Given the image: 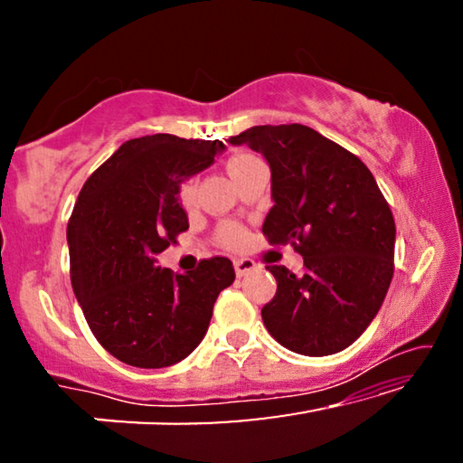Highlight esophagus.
<instances>
[{
	"label": "esophagus",
	"instance_id": "obj_1",
	"mask_svg": "<svg viewBox=\"0 0 463 463\" xmlns=\"http://www.w3.org/2000/svg\"><path fill=\"white\" fill-rule=\"evenodd\" d=\"M233 269H236V276H238V278H242V276L249 274V271L257 269V263L252 261V259H249V257L236 259V261H233Z\"/></svg>",
	"mask_w": 463,
	"mask_h": 463
}]
</instances>
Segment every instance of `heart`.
<instances>
[{
  "instance_id": "b5f03b06",
  "label": "heart",
  "mask_w": 463,
  "mask_h": 463,
  "mask_svg": "<svg viewBox=\"0 0 463 463\" xmlns=\"http://www.w3.org/2000/svg\"><path fill=\"white\" fill-rule=\"evenodd\" d=\"M250 160H257V157L250 156V154H236L230 162H227V168H230V173H232V170H236L238 166H242V164L250 162ZM195 200H198V187H195V181L194 179L183 181L181 187H179V204L185 208V211H192V208L195 206ZM240 240H242V230H240L238 225L227 223L219 230V242L221 244L238 246Z\"/></svg>"
}]
</instances>
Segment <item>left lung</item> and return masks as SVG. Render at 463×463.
Instances as JSON below:
<instances>
[{
	"mask_svg": "<svg viewBox=\"0 0 463 463\" xmlns=\"http://www.w3.org/2000/svg\"><path fill=\"white\" fill-rule=\"evenodd\" d=\"M263 154L274 206L269 244H290L303 274L268 265L278 288L261 309L278 344L303 356L352 345L375 318L394 276L396 225L358 156L303 124L252 126L230 138Z\"/></svg>",
	"mask_w": 463,
	"mask_h": 463,
	"instance_id": "obj_1",
	"label": "left lung"
}]
</instances>
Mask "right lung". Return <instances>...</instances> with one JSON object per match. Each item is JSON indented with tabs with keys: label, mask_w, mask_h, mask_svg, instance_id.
Masks as SVG:
<instances>
[{
	"label": "right lung",
	"mask_w": 463,
	"mask_h": 463,
	"mask_svg": "<svg viewBox=\"0 0 463 463\" xmlns=\"http://www.w3.org/2000/svg\"><path fill=\"white\" fill-rule=\"evenodd\" d=\"M221 149L217 138H130L78 195L67 225L73 293L99 344L126 364L162 369L189 356L236 278L225 257L202 259L189 274L156 265L189 227L181 181Z\"/></svg>",
	"instance_id": "1"
}]
</instances>
